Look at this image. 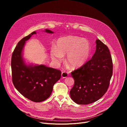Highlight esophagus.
<instances>
[{
	"label": "esophagus",
	"instance_id": "obj_1",
	"mask_svg": "<svg viewBox=\"0 0 127 127\" xmlns=\"http://www.w3.org/2000/svg\"><path fill=\"white\" fill-rule=\"evenodd\" d=\"M68 73H67V72H65V71L63 72L62 73V74H61L62 77L63 78H64L67 77L68 76Z\"/></svg>",
	"mask_w": 127,
	"mask_h": 127
}]
</instances>
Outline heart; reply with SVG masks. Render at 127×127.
<instances>
[{
	"instance_id": "1",
	"label": "heart",
	"mask_w": 127,
	"mask_h": 127,
	"mask_svg": "<svg viewBox=\"0 0 127 127\" xmlns=\"http://www.w3.org/2000/svg\"><path fill=\"white\" fill-rule=\"evenodd\" d=\"M91 46L89 41L78 37L69 35L61 38L56 43V48L52 47L50 55L56 63L62 61L63 56L67 54L66 61L68 65L76 68L84 64L89 58Z\"/></svg>"
}]
</instances>
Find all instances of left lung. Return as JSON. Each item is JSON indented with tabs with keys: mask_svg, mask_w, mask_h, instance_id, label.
<instances>
[{
	"mask_svg": "<svg viewBox=\"0 0 127 127\" xmlns=\"http://www.w3.org/2000/svg\"><path fill=\"white\" fill-rule=\"evenodd\" d=\"M92 58L71 72L74 84L70 92L71 99L79 104H88L100 99L106 92L113 75V64L108 47L96 40Z\"/></svg>",
	"mask_w": 127,
	"mask_h": 127,
	"instance_id": "8db88e82",
	"label": "left lung"
}]
</instances>
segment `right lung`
Returning a JSON list of instances; mask_svg holds the SVG:
<instances>
[{
    "label": "right lung",
    "mask_w": 127,
    "mask_h": 127,
    "mask_svg": "<svg viewBox=\"0 0 127 127\" xmlns=\"http://www.w3.org/2000/svg\"><path fill=\"white\" fill-rule=\"evenodd\" d=\"M45 31L53 32L49 30ZM35 33L33 32L18 43L12 54L11 67L12 81L15 88L25 97L38 102L50 96L54 85L61 78V71L43 65L32 67L24 63L22 54L25 42Z\"/></svg>",
    "instance_id": "add662e5"
}]
</instances>
